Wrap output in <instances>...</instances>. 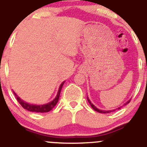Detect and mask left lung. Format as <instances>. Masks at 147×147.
Segmentation results:
<instances>
[{"instance_id":"1","label":"left lung","mask_w":147,"mask_h":147,"mask_svg":"<svg viewBox=\"0 0 147 147\" xmlns=\"http://www.w3.org/2000/svg\"><path fill=\"white\" fill-rule=\"evenodd\" d=\"M87 100H88L89 103H90V105H91V107H92V109H94V110L97 111V112H100V113H104V114H105V113H110V112H114V111H115V109H113V110H108V111H104V110H101V109H97V108L96 107L94 106V105H93V104L91 102H90V100H89V98H88V97H87ZM129 102H130V100H129V101H127V102H126V103L124 104V105H127V104H128V103H129ZM120 108H121V107H119V108H117V109H119Z\"/></svg>"}]
</instances>
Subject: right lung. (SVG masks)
Masks as SVG:
<instances>
[{
    "mask_svg": "<svg viewBox=\"0 0 147 147\" xmlns=\"http://www.w3.org/2000/svg\"><path fill=\"white\" fill-rule=\"evenodd\" d=\"M64 83L65 82H63L61 84H60V87H59V90L58 92H57V96L55 97V98L52 102L42 105H31V104H28L27 102L23 101V100H21V99H20V97H19L14 92H13V93H14L18 102L20 104V105H21L24 109H27V110L30 111V112H41V113H42V112H50V110L53 109V108L55 106L56 104H57V102H58L59 97H60V92H61L62 87H63Z\"/></svg>",
    "mask_w": 147,
    "mask_h": 147,
    "instance_id": "obj_1",
    "label": "right lung"
}]
</instances>
